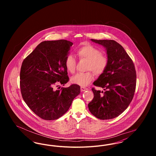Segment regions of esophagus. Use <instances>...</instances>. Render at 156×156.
<instances>
[{"label":"esophagus","mask_w":156,"mask_h":156,"mask_svg":"<svg viewBox=\"0 0 156 156\" xmlns=\"http://www.w3.org/2000/svg\"><path fill=\"white\" fill-rule=\"evenodd\" d=\"M88 88H85V87H81V91H85V90H88Z\"/></svg>","instance_id":"obj_1"}]
</instances>
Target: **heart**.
<instances>
[{"label": "heart", "mask_w": 156, "mask_h": 156, "mask_svg": "<svg viewBox=\"0 0 156 156\" xmlns=\"http://www.w3.org/2000/svg\"><path fill=\"white\" fill-rule=\"evenodd\" d=\"M76 54L81 59L88 61L87 66V71H92L96 75H101L104 73L108 66V58L102 54L101 51L94 45H84L76 50ZM76 59L74 57L69 54L67 56L65 60V66L67 71L73 74L76 69ZM94 79V75L91 71L85 73H78L73 76L71 82L82 87L88 85Z\"/></svg>", "instance_id": "1"}]
</instances>
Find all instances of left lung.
<instances>
[{
	"label": "left lung",
	"mask_w": 156,
	"mask_h": 156,
	"mask_svg": "<svg viewBox=\"0 0 156 156\" xmlns=\"http://www.w3.org/2000/svg\"><path fill=\"white\" fill-rule=\"evenodd\" d=\"M91 41L106 50L108 66L94 85L105 92L92 88L94 97L88 104L90 113L101 120L113 119L126 110L133 99L136 72L133 62L123 47L112 40Z\"/></svg>",
	"instance_id": "8db88e82"
}]
</instances>
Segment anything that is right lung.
<instances>
[{
  "instance_id": "add662e5",
  "label": "right lung",
  "mask_w": 156,
  "mask_h": 156,
  "mask_svg": "<svg viewBox=\"0 0 156 156\" xmlns=\"http://www.w3.org/2000/svg\"><path fill=\"white\" fill-rule=\"evenodd\" d=\"M73 44L66 40L43 41L23 61L20 73L23 99L41 119H58L80 94L76 84L55 88L69 81L65 60Z\"/></svg>"
}]
</instances>
